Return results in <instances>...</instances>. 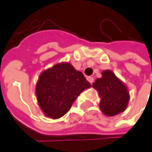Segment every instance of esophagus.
Here are the masks:
<instances>
[{
  "label": "esophagus",
  "instance_id": "esophagus-1",
  "mask_svg": "<svg viewBox=\"0 0 152 152\" xmlns=\"http://www.w3.org/2000/svg\"><path fill=\"white\" fill-rule=\"evenodd\" d=\"M87 79H88V81L89 83H91V84L94 83V77H92V76H88V77H87Z\"/></svg>",
  "mask_w": 152,
  "mask_h": 152
}]
</instances>
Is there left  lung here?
Instances as JSON below:
<instances>
[{
  "label": "left lung",
  "mask_w": 152,
  "mask_h": 152,
  "mask_svg": "<svg viewBox=\"0 0 152 152\" xmlns=\"http://www.w3.org/2000/svg\"><path fill=\"white\" fill-rule=\"evenodd\" d=\"M93 87L101 98L100 110L107 116H113L124 111L129 100L126 86L110 70H104L102 77L98 78Z\"/></svg>",
  "instance_id": "left-lung-1"
}]
</instances>
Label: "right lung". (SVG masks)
<instances>
[{"label": "right lung", "instance_id": "1", "mask_svg": "<svg viewBox=\"0 0 152 152\" xmlns=\"http://www.w3.org/2000/svg\"><path fill=\"white\" fill-rule=\"evenodd\" d=\"M90 87L81 71L70 64L61 63L42 73L36 94L44 114L57 119L65 115L80 94Z\"/></svg>", "mask_w": 152, "mask_h": 152}]
</instances>
